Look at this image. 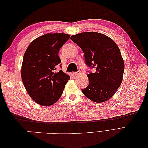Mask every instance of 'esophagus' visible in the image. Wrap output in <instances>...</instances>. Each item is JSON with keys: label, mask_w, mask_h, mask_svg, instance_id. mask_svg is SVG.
Segmentation results:
<instances>
[{"label": "esophagus", "mask_w": 148, "mask_h": 148, "mask_svg": "<svg viewBox=\"0 0 148 148\" xmlns=\"http://www.w3.org/2000/svg\"><path fill=\"white\" fill-rule=\"evenodd\" d=\"M78 74H79V71H77V72H73V75H75V76L77 75Z\"/></svg>", "instance_id": "esophagus-1"}]
</instances>
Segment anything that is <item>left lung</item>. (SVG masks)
<instances>
[{"mask_svg": "<svg viewBox=\"0 0 148 148\" xmlns=\"http://www.w3.org/2000/svg\"><path fill=\"white\" fill-rule=\"evenodd\" d=\"M70 39L84 52L85 64L96 72H89L88 86L82 89L84 96L95 102H102L114 96L122 82L124 62L116 43L97 32L71 36Z\"/></svg>", "mask_w": 148, "mask_h": 148, "instance_id": "obj_1", "label": "left lung"}]
</instances>
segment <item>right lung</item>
<instances>
[{"mask_svg":"<svg viewBox=\"0 0 148 148\" xmlns=\"http://www.w3.org/2000/svg\"><path fill=\"white\" fill-rule=\"evenodd\" d=\"M70 35L47 33L31 42L25 53L21 75L25 88L32 99L39 105L54 104L63 93L70 79L61 68L59 52Z\"/></svg>","mask_w":148,"mask_h":148,"instance_id":"add662e5","label":"right lung"}]
</instances>
